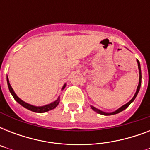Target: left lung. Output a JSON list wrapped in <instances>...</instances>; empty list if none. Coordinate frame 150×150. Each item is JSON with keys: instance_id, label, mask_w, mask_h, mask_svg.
Returning <instances> with one entry per match:
<instances>
[{"instance_id": "obj_1", "label": "left lung", "mask_w": 150, "mask_h": 150, "mask_svg": "<svg viewBox=\"0 0 150 150\" xmlns=\"http://www.w3.org/2000/svg\"><path fill=\"white\" fill-rule=\"evenodd\" d=\"M137 61V63H138V68H139V85H138L137 86V89H136V92H135V95H134V96L132 97V99L129 101V102H128L127 103H125V105H123V106H121V107H119L118 109H117L116 110H114V111L113 112H110V113H107V112H104L103 111V110H101L100 109H97V108H96L95 107H93V106H92V105H90V107H91V108L94 111L96 112V113H98V114H102V115H105V116H108V115H114V114H118V113H120V112L123 111L124 110H125L127 107L129 106V105L132 103L135 100V99L136 98V96H137L138 93H139V89H140V87H141V82H142V73H141V66H140V63L139 61V60H136Z\"/></svg>"}]
</instances>
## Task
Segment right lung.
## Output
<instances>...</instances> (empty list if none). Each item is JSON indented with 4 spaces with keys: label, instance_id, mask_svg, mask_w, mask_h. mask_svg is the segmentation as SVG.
I'll return each instance as SVG.
<instances>
[{
    "label": "right lung",
    "instance_id": "obj_1",
    "mask_svg": "<svg viewBox=\"0 0 150 150\" xmlns=\"http://www.w3.org/2000/svg\"><path fill=\"white\" fill-rule=\"evenodd\" d=\"M7 83H8V89H9V91H10L11 94L13 97H14V99H15L20 105H22V107H24L25 108H26V109L29 110H31V111L36 112V113H45V112H47L49 111V110H51L56 108L57 106V105L59 104V103H60V96H59L55 101L50 103L49 104L44 105V106H34V105L29 104L28 103L25 102V101H23L22 100H21V99L16 95V93H15V91H14V89H12V87H11V86L10 85L8 75H7ZM65 86L66 84H64L63 86V87H62V89H61V90H63V89L65 88Z\"/></svg>",
    "mask_w": 150,
    "mask_h": 150
}]
</instances>
